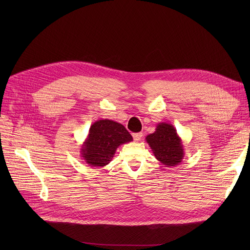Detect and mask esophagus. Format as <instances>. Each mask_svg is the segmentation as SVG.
I'll return each instance as SVG.
<instances>
[{
	"label": "esophagus",
	"mask_w": 250,
	"mask_h": 250,
	"mask_svg": "<svg viewBox=\"0 0 250 250\" xmlns=\"http://www.w3.org/2000/svg\"><path fill=\"white\" fill-rule=\"evenodd\" d=\"M133 137H134V140L136 142H139L142 140V137H143V134L142 133H136V134H133Z\"/></svg>",
	"instance_id": "obj_1"
}]
</instances>
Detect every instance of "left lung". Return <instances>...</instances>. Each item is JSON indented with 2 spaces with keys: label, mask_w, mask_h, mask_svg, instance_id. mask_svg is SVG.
Here are the masks:
<instances>
[{
  "label": "left lung",
  "mask_w": 250,
  "mask_h": 250,
  "mask_svg": "<svg viewBox=\"0 0 250 250\" xmlns=\"http://www.w3.org/2000/svg\"><path fill=\"white\" fill-rule=\"evenodd\" d=\"M156 159L166 167L179 165L185 157L182 140L171 124L159 123L155 132L146 137Z\"/></svg>",
  "instance_id": "1"
}]
</instances>
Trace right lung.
Returning a JSON list of instances; mask_svg holds the SVG:
<instances>
[{"mask_svg": "<svg viewBox=\"0 0 250 250\" xmlns=\"http://www.w3.org/2000/svg\"><path fill=\"white\" fill-rule=\"evenodd\" d=\"M133 141L125 127L111 120H99L91 125L81 148V157L93 167L106 166L123 144Z\"/></svg>", "mask_w": 250, "mask_h": 250, "instance_id": "add662e5", "label": "right lung"}]
</instances>
